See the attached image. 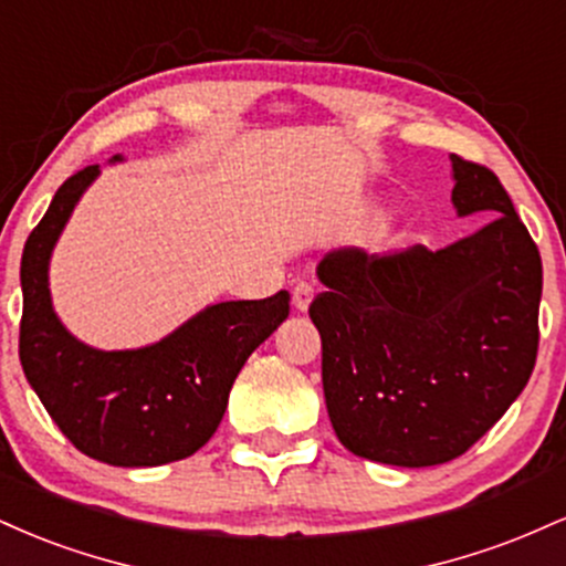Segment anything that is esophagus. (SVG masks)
Masks as SVG:
<instances>
[{"instance_id":"esophagus-1","label":"esophagus","mask_w":566,"mask_h":566,"mask_svg":"<svg viewBox=\"0 0 566 566\" xmlns=\"http://www.w3.org/2000/svg\"><path fill=\"white\" fill-rule=\"evenodd\" d=\"M311 301H314V290H311V284H297L295 290H292V305H295V311H305L311 308Z\"/></svg>"}]
</instances>
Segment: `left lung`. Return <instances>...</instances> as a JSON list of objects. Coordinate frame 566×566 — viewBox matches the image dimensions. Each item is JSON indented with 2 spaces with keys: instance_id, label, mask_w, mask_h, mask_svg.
<instances>
[{
  "instance_id": "obj_1",
  "label": "left lung",
  "mask_w": 566,
  "mask_h": 566,
  "mask_svg": "<svg viewBox=\"0 0 566 566\" xmlns=\"http://www.w3.org/2000/svg\"><path fill=\"white\" fill-rule=\"evenodd\" d=\"M458 218L484 229L439 252L337 247L316 269L329 423L348 452L426 469L476 444L537 356L541 252L495 172L450 154Z\"/></svg>"
}]
</instances>
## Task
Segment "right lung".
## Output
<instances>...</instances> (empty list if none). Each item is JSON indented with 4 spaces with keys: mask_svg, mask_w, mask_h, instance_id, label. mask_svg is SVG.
Returning <instances> with one entry per match:
<instances>
[{
    "mask_svg": "<svg viewBox=\"0 0 566 566\" xmlns=\"http://www.w3.org/2000/svg\"><path fill=\"white\" fill-rule=\"evenodd\" d=\"M125 161L122 154L108 159ZM101 165L55 191L21 258V365L50 418L76 450L119 469H154L193 454L223 420L239 369L287 319L290 292L210 303L157 343L103 350L55 314L50 261Z\"/></svg>",
    "mask_w": 566,
    "mask_h": 566,
    "instance_id": "1",
    "label": "right lung"
}]
</instances>
